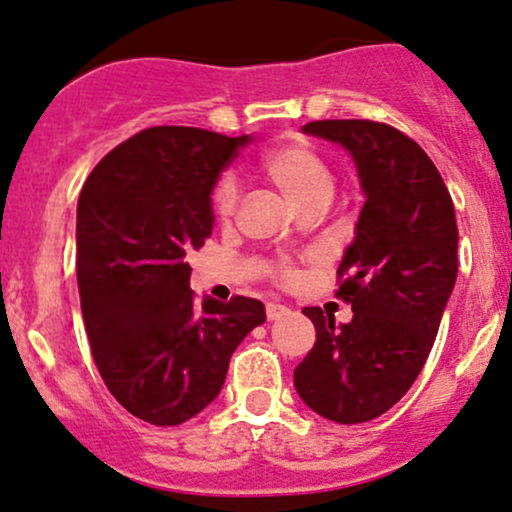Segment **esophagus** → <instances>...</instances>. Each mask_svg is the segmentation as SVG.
Segmentation results:
<instances>
[{"label": "esophagus", "mask_w": 512, "mask_h": 512, "mask_svg": "<svg viewBox=\"0 0 512 512\" xmlns=\"http://www.w3.org/2000/svg\"><path fill=\"white\" fill-rule=\"evenodd\" d=\"M288 315V307L279 305V303H267V319L269 322H276V319L286 317Z\"/></svg>", "instance_id": "1"}]
</instances>
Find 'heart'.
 Segmentation results:
<instances>
[{
    "instance_id": "obj_1",
    "label": "heart",
    "mask_w": 512,
    "mask_h": 512,
    "mask_svg": "<svg viewBox=\"0 0 512 512\" xmlns=\"http://www.w3.org/2000/svg\"><path fill=\"white\" fill-rule=\"evenodd\" d=\"M262 174L291 205L305 209L310 205H329L334 195V174L326 159L305 140H283L262 159ZM214 212L229 219L238 205V186L233 178H221L212 195ZM291 279V272H283Z\"/></svg>"
}]
</instances>
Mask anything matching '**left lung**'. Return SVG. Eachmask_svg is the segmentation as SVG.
Instances as JSON below:
<instances>
[{"label":"left lung","mask_w":512,"mask_h":512,"mask_svg":"<svg viewBox=\"0 0 512 512\" xmlns=\"http://www.w3.org/2000/svg\"><path fill=\"white\" fill-rule=\"evenodd\" d=\"M303 133L353 157L365 205L338 267V298L353 319L336 326L305 307L317 341L293 384L317 415L360 424L391 410L427 362L458 276L455 209L427 152L396 128L336 119L307 123Z\"/></svg>","instance_id":"left-lung-1"}]
</instances>
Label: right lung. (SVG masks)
<instances>
[{"mask_svg":"<svg viewBox=\"0 0 512 512\" xmlns=\"http://www.w3.org/2000/svg\"><path fill=\"white\" fill-rule=\"evenodd\" d=\"M252 135L145 128L92 169L78 197L80 310L112 396L140 420L171 427L219 396L233 350L267 312L190 291L186 255L212 236V193Z\"/></svg>","mask_w":512,"mask_h":512,"instance_id":"1","label":"right lung"}]
</instances>
